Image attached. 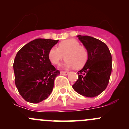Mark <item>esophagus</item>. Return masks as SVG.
Wrapping results in <instances>:
<instances>
[{
  "instance_id": "obj_1",
  "label": "esophagus",
  "mask_w": 129,
  "mask_h": 129,
  "mask_svg": "<svg viewBox=\"0 0 129 129\" xmlns=\"http://www.w3.org/2000/svg\"><path fill=\"white\" fill-rule=\"evenodd\" d=\"M60 74L63 75H68L69 72H66V71H62V72H60Z\"/></svg>"
}]
</instances>
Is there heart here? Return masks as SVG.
Segmentation results:
<instances>
[{
	"instance_id": "obj_1",
	"label": "heart",
	"mask_w": 129,
	"mask_h": 129,
	"mask_svg": "<svg viewBox=\"0 0 129 129\" xmlns=\"http://www.w3.org/2000/svg\"><path fill=\"white\" fill-rule=\"evenodd\" d=\"M49 58L51 63L58 65L63 58H66L63 67L66 68H80L88 59V52L84 47L77 40L70 39L63 40L58 48L52 47L49 52Z\"/></svg>"
}]
</instances>
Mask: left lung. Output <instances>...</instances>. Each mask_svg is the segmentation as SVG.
I'll list each match as a JSON object with an SVG mask.
<instances>
[{
    "mask_svg": "<svg viewBox=\"0 0 129 129\" xmlns=\"http://www.w3.org/2000/svg\"><path fill=\"white\" fill-rule=\"evenodd\" d=\"M88 52L86 63L77 72L79 77L72 85L81 95L94 97L106 89L112 72V55L103 42L88 36H77Z\"/></svg>",
    "mask_w": 129,
    "mask_h": 129,
    "instance_id": "1",
    "label": "left lung"
}]
</instances>
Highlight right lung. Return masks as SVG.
I'll list each match as a JSON object with an SVG mask.
<instances>
[{"label":"right lung","instance_id":"1","mask_svg":"<svg viewBox=\"0 0 129 129\" xmlns=\"http://www.w3.org/2000/svg\"><path fill=\"white\" fill-rule=\"evenodd\" d=\"M58 40L36 39L25 45L14 59L15 84L26 101L39 103L52 93L54 80L60 74L51 64L49 52Z\"/></svg>","mask_w":129,"mask_h":129}]
</instances>
